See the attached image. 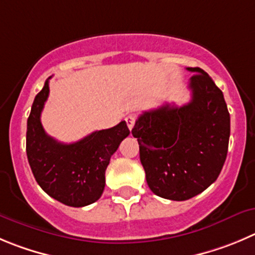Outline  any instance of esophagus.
Listing matches in <instances>:
<instances>
[{"label":"esophagus","instance_id":"obj_1","mask_svg":"<svg viewBox=\"0 0 255 255\" xmlns=\"http://www.w3.org/2000/svg\"><path fill=\"white\" fill-rule=\"evenodd\" d=\"M126 122H127V126L128 128H129V130H132V128L134 127V123H135V116H128L127 118H126Z\"/></svg>","mask_w":255,"mask_h":255}]
</instances>
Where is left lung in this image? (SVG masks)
Here are the masks:
<instances>
[{
  "label": "left lung",
  "mask_w": 255,
  "mask_h": 255,
  "mask_svg": "<svg viewBox=\"0 0 255 255\" xmlns=\"http://www.w3.org/2000/svg\"><path fill=\"white\" fill-rule=\"evenodd\" d=\"M189 83L191 101L143 112L132 134L148 187L163 199L184 201L216 181L224 166L230 137V114L223 92L200 68Z\"/></svg>",
  "instance_id": "left-lung-1"
}]
</instances>
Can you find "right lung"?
Masks as SVG:
<instances>
[{"label": "right lung", "mask_w": 255, "mask_h": 255, "mask_svg": "<svg viewBox=\"0 0 255 255\" xmlns=\"http://www.w3.org/2000/svg\"><path fill=\"white\" fill-rule=\"evenodd\" d=\"M50 79V78H49ZM49 79L31 107L26 153L37 184L52 199L73 208L95 203L106 186V170L121 142L129 134L125 121L95 130L74 143H61L46 134L40 121L49 97Z\"/></svg>", "instance_id": "obj_1"}]
</instances>
